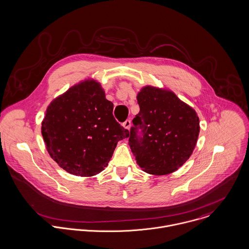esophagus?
<instances>
[{"label": "esophagus", "instance_id": "esophagus-1", "mask_svg": "<svg viewBox=\"0 0 249 249\" xmlns=\"http://www.w3.org/2000/svg\"><path fill=\"white\" fill-rule=\"evenodd\" d=\"M123 127L125 128V129H130V127H131V120L130 119H127L125 122H123Z\"/></svg>", "mask_w": 249, "mask_h": 249}]
</instances>
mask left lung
I'll return each mask as SVG.
<instances>
[{
	"label": "left lung",
	"mask_w": 249,
	"mask_h": 249,
	"mask_svg": "<svg viewBox=\"0 0 249 249\" xmlns=\"http://www.w3.org/2000/svg\"><path fill=\"white\" fill-rule=\"evenodd\" d=\"M138 103L129 145L139 165L154 175L174 172L196 147L200 130L196 110L173 92L153 87L142 89Z\"/></svg>",
	"instance_id": "8db88e82"
}]
</instances>
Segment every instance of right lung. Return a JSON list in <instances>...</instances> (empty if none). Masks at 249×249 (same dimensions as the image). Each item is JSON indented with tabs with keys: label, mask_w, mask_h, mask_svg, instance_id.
<instances>
[{
	"label": "right lung",
	"mask_w": 249,
	"mask_h": 249,
	"mask_svg": "<svg viewBox=\"0 0 249 249\" xmlns=\"http://www.w3.org/2000/svg\"><path fill=\"white\" fill-rule=\"evenodd\" d=\"M113 104L95 81L83 82L53 100L42 122V137L53 160L83 177L101 172L119 141L130 136L112 114Z\"/></svg>",
	"instance_id": "1"
}]
</instances>
